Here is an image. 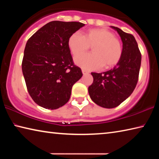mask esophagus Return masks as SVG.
<instances>
[{
	"mask_svg": "<svg viewBox=\"0 0 159 159\" xmlns=\"http://www.w3.org/2000/svg\"><path fill=\"white\" fill-rule=\"evenodd\" d=\"M82 73L83 75H85V74H88L89 72H88V71H86V70H85V69H82Z\"/></svg>",
	"mask_w": 159,
	"mask_h": 159,
	"instance_id": "esophagus-1",
	"label": "esophagus"
}]
</instances>
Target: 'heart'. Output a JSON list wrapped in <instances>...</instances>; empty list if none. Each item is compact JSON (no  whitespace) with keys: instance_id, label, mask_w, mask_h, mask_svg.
Listing matches in <instances>:
<instances>
[{"instance_id":"1","label":"heart","mask_w":159,"mask_h":159,"mask_svg":"<svg viewBox=\"0 0 159 159\" xmlns=\"http://www.w3.org/2000/svg\"><path fill=\"white\" fill-rule=\"evenodd\" d=\"M68 46L74 56L80 55L92 48L93 54L76 56L74 61L82 68L89 70L114 66L119 62L123 55L122 44L111 31L105 29H92L84 36L76 32L68 40Z\"/></svg>"}]
</instances>
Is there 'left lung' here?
I'll return each mask as SVG.
<instances>
[{
    "label": "left lung",
    "instance_id": "1",
    "mask_svg": "<svg viewBox=\"0 0 159 159\" xmlns=\"http://www.w3.org/2000/svg\"><path fill=\"white\" fill-rule=\"evenodd\" d=\"M123 42L121 59L114 69L102 73L92 72L93 83L88 87L92 100L104 108L118 107L133 92L138 81L142 55L132 34L111 26Z\"/></svg>",
    "mask_w": 159,
    "mask_h": 159
}]
</instances>
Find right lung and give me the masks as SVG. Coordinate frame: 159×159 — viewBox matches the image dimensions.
<instances>
[{"instance_id": "1", "label": "right lung", "mask_w": 159, "mask_h": 159, "mask_svg": "<svg viewBox=\"0 0 159 159\" xmlns=\"http://www.w3.org/2000/svg\"><path fill=\"white\" fill-rule=\"evenodd\" d=\"M84 24L52 21L26 43L21 64L29 95L38 105L56 109L69 100L72 86L82 77L74 65L68 40Z\"/></svg>"}]
</instances>
